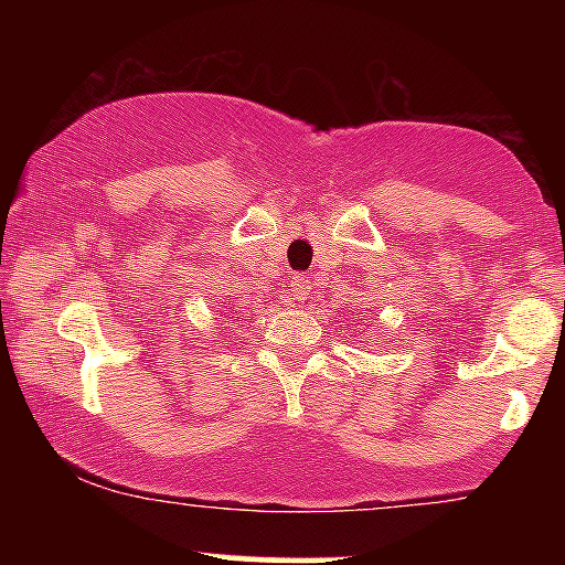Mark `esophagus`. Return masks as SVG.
<instances>
[{
    "instance_id": "34e87169",
    "label": "esophagus",
    "mask_w": 565,
    "mask_h": 565,
    "mask_svg": "<svg viewBox=\"0 0 565 565\" xmlns=\"http://www.w3.org/2000/svg\"><path fill=\"white\" fill-rule=\"evenodd\" d=\"M308 297H310V281L302 276H295V281H291V300L305 302Z\"/></svg>"
}]
</instances>
